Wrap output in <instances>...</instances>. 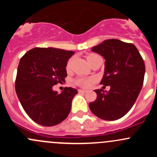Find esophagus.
Wrapping results in <instances>:
<instances>
[{"label":"esophagus","instance_id":"34e87169","mask_svg":"<svg viewBox=\"0 0 157 157\" xmlns=\"http://www.w3.org/2000/svg\"><path fill=\"white\" fill-rule=\"evenodd\" d=\"M78 91H79V93H86V92H87V90H79Z\"/></svg>","mask_w":157,"mask_h":157}]
</instances>
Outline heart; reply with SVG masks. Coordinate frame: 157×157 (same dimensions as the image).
I'll list each match as a JSON object with an SVG mask.
<instances>
[{"label":"heart","mask_w":157,"mask_h":157,"mask_svg":"<svg viewBox=\"0 0 157 157\" xmlns=\"http://www.w3.org/2000/svg\"><path fill=\"white\" fill-rule=\"evenodd\" d=\"M96 55H96V54H90V55H88L87 57H86V59H87V61H89L92 58H93V57L96 56ZM72 61L73 59L69 60V61L67 62V70L71 69ZM93 79L92 78H84V77H81V78H78L77 80H76L75 82L76 83H77V85H79L80 86H82V87H88V86H90V83L93 81Z\"/></svg>","instance_id":"1"}]
</instances>
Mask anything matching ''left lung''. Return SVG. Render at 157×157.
<instances>
[{"instance_id": "obj_1", "label": "left lung", "mask_w": 157, "mask_h": 157, "mask_svg": "<svg viewBox=\"0 0 157 157\" xmlns=\"http://www.w3.org/2000/svg\"><path fill=\"white\" fill-rule=\"evenodd\" d=\"M91 49L105 58V72L100 83L110 86V90H95L97 97L89 107L101 119H119L132 108L141 90L144 61L134 44L118 39H107Z\"/></svg>"}]
</instances>
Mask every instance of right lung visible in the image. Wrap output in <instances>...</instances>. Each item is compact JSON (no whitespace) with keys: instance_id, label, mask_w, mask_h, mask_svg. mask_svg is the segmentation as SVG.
Masks as SVG:
<instances>
[{"instance_id":"right-lung-1","label":"right lung","mask_w":157,"mask_h":157,"mask_svg":"<svg viewBox=\"0 0 157 157\" xmlns=\"http://www.w3.org/2000/svg\"><path fill=\"white\" fill-rule=\"evenodd\" d=\"M74 54L60 48H34L20 58L16 93L26 114L40 125H56L71 112L77 90L65 87L58 93L52 87L64 81L67 61Z\"/></svg>"}]
</instances>
